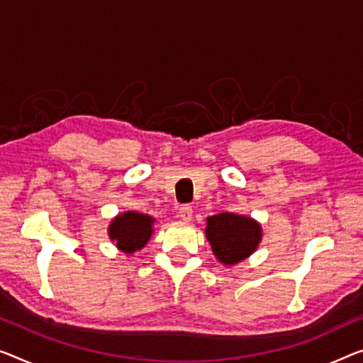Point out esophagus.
Masks as SVG:
<instances>
[{"label":"esophagus","mask_w":363,"mask_h":363,"mask_svg":"<svg viewBox=\"0 0 363 363\" xmlns=\"http://www.w3.org/2000/svg\"><path fill=\"white\" fill-rule=\"evenodd\" d=\"M192 207L191 205H181L179 207V218L184 220V221H191L192 220Z\"/></svg>","instance_id":"1"}]
</instances>
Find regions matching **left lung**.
Masks as SVG:
<instances>
[{
  "instance_id": "1",
  "label": "left lung",
  "mask_w": 363,
  "mask_h": 363,
  "mask_svg": "<svg viewBox=\"0 0 363 363\" xmlns=\"http://www.w3.org/2000/svg\"><path fill=\"white\" fill-rule=\"evenodd\" d=\"M205 236L215 257L225 266H233L257 250L262 240V228L250 216L225 212L208 216Z\"/></svg>"
}]
</instances>
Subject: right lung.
Masks as SVG:
<instances>
[{"label": "right lung", "mask_w": 363, "mask_h": 363, "mask_svg": "<svg viewBox=\"0 0 363 363\" xmlns=\"http://www.w3.org/2000/svg\"><path fill=\"white\" fill-rule=\"evenodd\" d=\"M155 218L138 212L118 213L109 225V238L125 254L142 250L153 235Z\"/></svg>", "instance_id": "obj_1"}]
</instances>
